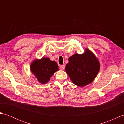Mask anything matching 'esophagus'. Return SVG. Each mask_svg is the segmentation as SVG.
I'll return each instance as SVG.
<instances>
[{
  "label": "esophagus",
  "mask_w": 124,
  "mask_h": 124,
  "mask_svg": "<svg viewBox=\"0 0 124 124\" xmlns=\"http://www.w3.org/2000/svg\"><path fill=\"white\" fill-rule=\"evenodd\" d=\"M59 68H60V69L63 70L65 68V65H60L59 66Z\"/></svg>",
  "instance_id": "esophagus-1"
}]
</instances>
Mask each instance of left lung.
<instances>
[{
    "label": "left lung",
    "mask_w": 124,
    "mask_h": 124,
    "mask_svg": "<svg viewBox=\"0 0 124 124\" xmlns=\"http://www.w3.org/2000/svg\"><path fill=\"white\" fill-rule=\"evenodd\" d=\"M65 70L75 85L83 87L93 81L100 69L95 56L87 49L83 54H75L69 58Z\"/></svg>",
    "instance_id": "8db88e82"
}]
</instances>
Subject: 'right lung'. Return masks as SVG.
Wrapping results in <instances>:
<instances>
[{
    "mask_svg": "<svg viewBox=\"0 0 124 124\" xmlns=\"http://www.w3.org/2000/svg\"><path fill=\"white\" fill-rule=\"evenodd\" d=\"M30 69L39 82L45 84L49 80L53 74L59 70V67L55 61H52L49 58L43 57L40 60L34 61Z\"/></svg>",
    "mask_w": 124,
    "mask_h": 124,
    "instance_id": "add662e5",
    "label": "right lung"
}]
</instances>
